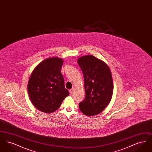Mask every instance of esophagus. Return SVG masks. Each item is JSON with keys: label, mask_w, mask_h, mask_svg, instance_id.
<instances>
[{"label": "esophagus", "mask_w": 152, "mask_h": 152, "mask_svg": "<svg viewBox=\"0 0 152 152\" xmlns=\"http://www.w3.org/2000/svg\"><path fill=\"white\" fill-rule=\"evenodd\" d=\"M74 91H75V88H73L72 89H70V90H69V93H70V94H72L73 92H74Z\"/></svg>", "instance_id": "obj_1"}]
</instances>
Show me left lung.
<instances>
[{"instance_id":"obj_1","label":"left lung","mask_w":152,"mask_h":152,"mask_svg":"<svg viewBox=\"0 0 152 152\" xmlns=\"http://www.w3.org/2000/svg\"><path fill=\"white\" fill-rule=\"evenodd\" d=\"M84 78L85 99L79 103L80 111L87 116L99 115L111 100L113 84L110 68L105 62L92 55L78 58Z\"/></svg>"}]
</instances>
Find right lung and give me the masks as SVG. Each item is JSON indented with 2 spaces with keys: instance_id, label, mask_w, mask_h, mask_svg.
<instances>
[{
  "instance_id": "add662e5",
  "label": "right lung",
  "mask_w": 152,
  "mask_h": 152,
  "mask_svg": "<svg viewBox=\"0 0 152 152\" xmlns=\"http://www.w3.org/2000/svg\"><path fill=\"white\" fill-rule=\"evenodd\" d=\"M63 64L61 58L45 59L29 77L27 88L30 100L36 109L45 113L56 111L69 94L61 73Z\"/></svg>"
}]
</instances>
